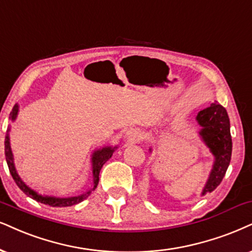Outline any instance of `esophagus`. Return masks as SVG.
<instances>
[{
	"label": "esophagus",
	"instance_id": "esophagus-1",
	"mask_svg": "<svg viewBox=\"0 0 252 252\" xmlns=\"http://www.w3.org/2000/svg\"><path fill=\"white\" fill-rule=\"evenodd\" d=\"M124 137H126L128 141L136 143V142H139L142 139V132L139 131L138 129H129L128 131L126 132Z\"/></svg>",
	"mask_w": 252,
	"mask_h": 252
}]
</instances>
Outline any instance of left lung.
<instances>
[{
	"instance_id": "8db88e82",
	"label": "left lung",
	"mask_w": 252,
	"mask_h": 252,
	"mask_svg": "<svg viewBox=\"0 0 252 252\" xmlns=\"http://www.w3.org/2000/svg\"><path fill=\"white\" fill-rule=\"evenodd\" d=\"M195 120L200 126L197 135L214 157L211 173L201 192V195H205L212 193L221 184L230 164L232 151L230 121L227 110L218 102L199 111ZM149 150L152 152L151 148Z\"/></svg>"
}]
</instances>
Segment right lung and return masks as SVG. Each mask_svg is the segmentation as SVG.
Segmentation results:
<instances>
[{
	"instance_id": "right-lung-1",
	"label": "right lung",
	"mask_w": 252,
	"mask_h": 252,
	"mask_svg": "<svg viewBox=\"0 0 252 252\" xmlns=\"http://www.w3.org/2000/svg\"><path fill=\"white\" fill-rule=\"evenodd\" d=\"M18 111H20V106L18 103H16L14 108H12L10 116H9V120L11 122H15L16 119L18 116ZM10 126H8L7 133H5V139H4V155L5 159H7V164L9 167V171H10L11 177L14 178L16 185H17L20 189L23 190V193L27 194L28 196L32 197L36 201L44 203V205H49L52 207H68L76 205V203L84 201L86 197L89 196L93 190L96 189L98 184V174H100L101 168H102L103 164L106 163L108 159L111 158L114 151L117 149V146H110V145H104L102 148L94 150L93 154H92V170H93V187L91 189L86 190L85 193L79 194V195L74 196H67V197H59V196H50V195H43V194L37 193L36 190H33L31 187H29L27 184L22 180L20 174L17 173V170H16L15 161H14V155H12L11 146H10Z\"/></svg>"
}]
</instances>
